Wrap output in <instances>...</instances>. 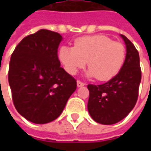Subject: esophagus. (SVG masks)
I'll list each match as a JSON object with an SVG mask.
<instances>
[{"mask_svg":"<svg viewBox=\"0 0 151 151\" xmlns=\"http://www.w3.org/2000/svg\"><path fill=\"white\" fill-rule=\"evenodd\" d=\"M76 83H77V86H78V87H81V86H85L84 82H82V81H77Z\"/></svg>","mask_w":151,"mask_h":151,"instance_id":"34e87169","label":"esophagus"}]
</instances>
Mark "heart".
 Instances as JSON below:
<instances>
[{
	"label": "heart",
	"mask_w": 151,
	"mask_h": 151,
	"mask_svg": "<svg viewBox=\"0 0 151 151\" xmlns=\"http://www.w3.org/2000/svg\"><path fill=\"white\" fill-rule=\"evenodd\" d=\"M124 46L104 35L86 36L76 39L74 47L62 46L59 59L65 70L76 75L86 65L90 67L88 76L107 81L115 76L125 60Z\"/></svg>",
	"instance_id": "1"
}]
</instances>
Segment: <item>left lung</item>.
I'll list each match as a JSON object with an SVG mask.
<instances>
[{
	"label": "left lung",
	"mask_w": 151,
	"mask_h": 151,
	"mask_svg": "<svg viewBox=\"0 0 151 151\" xmlns=\"http://www.w3.org/2000/svg\"><path fill=\"white\" fill-rule=\"evenodd\" d=\"M126 44V58L119 72L101 85L89 84L87 104L96 123L109 125L124 119L134 107L141 81L139 52L129 39L121 34Z\"/></svg>",
	"instance_id": "left-lung-1"
}]
</instances>
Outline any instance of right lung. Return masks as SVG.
Returning a JSON list of instances; mask_svg holds the SVG:
<instances>
[{"mask_svg":"<svg viewBox=\"0 0 151 151\" xmlns=\"http://www.w3.org/2000/svg\"><path fill=\"white\" fill-rule=\"evenodd\" d=\"M62 36L41 29L15 48L8 81L17 111L28 121L44 124L56 119L76 89V81L60 67L58 48Z\"/></svg>","mask_w":151,"mask_h":151,"instance_id":"right-lung-1","label":"right lung"}]
</instances>
